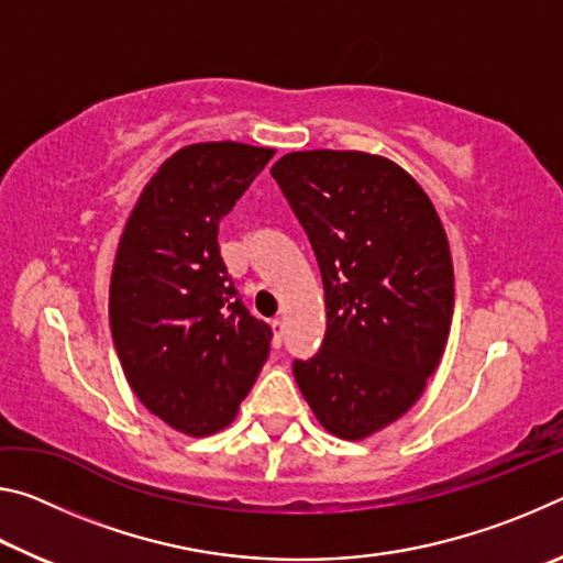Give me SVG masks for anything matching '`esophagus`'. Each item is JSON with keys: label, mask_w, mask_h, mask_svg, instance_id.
Returning <instances> with one entry per match:
<instances>
[{"label": "esophagus", "mask_w": 563, "mask_h": 563, "mask_svg": "<svg viewBox=\"0 0 563 563\" xmlns=\"http://www.w3.org/2000/svg\"><path fill=\"white\" fill-rule=\"evenodd\" d=\"M271 328H273V345H275V347H280V342H283V332H285V328H283V320H280V318L271 320Z\"/></svg>", "instance_id": "obj_1"}]
</instances>
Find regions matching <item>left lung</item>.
<instances>
[{"label": "left lung", "mask_w": 563, "mask_h": 563, "mask_svg": "<svg viewBox=\"0 0 563 563\" xmlns=\"http://www.w3.org/2000/svg\"><path fill=\"white\" fill-rule=\"evenodd\" d=\"M271 174L325 288V340L316 357L295 360V383L330 434L365 440L417 402L444 355L450 241L424 188L385 156L292 151Z\"/></svg>", "instance_id": "8db88e82"}]
</instances>
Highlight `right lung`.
Segmentation results:
<instances>
[{"label": "right lung", "mask_w": 563, "mask_h": 563, "mask_svg": "<svg viewBox=\"0 0 563 563\" xmlns=\"http://www.w3.org/2000/svg\"><path fill=\"white\" fill-rule=\"evenodd\" d=\"M273 154L238 141L178 148L141 190L119 238L113 347L133 395L180 434L225 430L268 360L273 332L238 298L218 223Z\"/></svg>", "instance_id": "1"}]
</instances>
